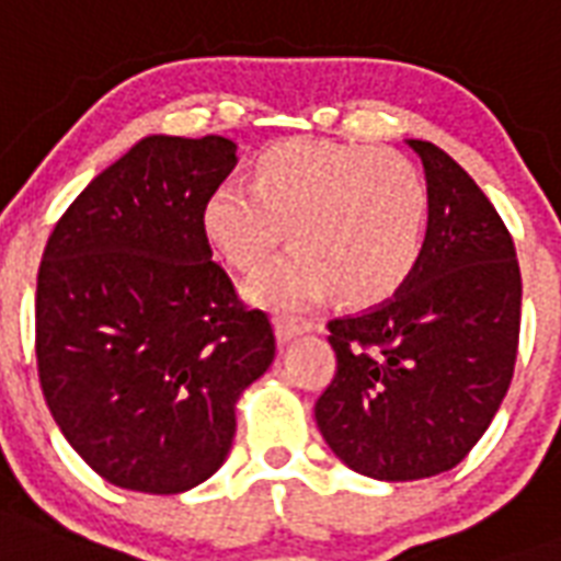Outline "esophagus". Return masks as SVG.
Here are the masks:
<instances>
[{
    "label": "esophagus",
    "instance_id": "obj_1",
    "mask_svg": "<svg viewBox=\"0 0 561 561\" xmlns=\"http://www.w3.org/2000/svg\"><path fill=\"white\" fill-rule=\"evenodd\" d=\"M273 325H276V337H279L282 343L294 341V337H299V334H308L311 329H314L308 320H297V317H288V314H276Z\"/></svg>",
    "mask_w": 561,
    "mask_h": 561
}]
</instances>
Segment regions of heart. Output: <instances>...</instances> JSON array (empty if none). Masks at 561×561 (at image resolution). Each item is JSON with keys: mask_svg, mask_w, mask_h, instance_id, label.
Here are the masks:
<instances>
[{"mask_svg": "<svg viewBox=\"0 0 561 561\" xmlns=\"http://www.w3.org/2000/svg\"><path fill=\"white\" fill-rule=\"evenodd\" d=\"M250 297L271 308H306L334 297L378 306L413 276L427 232V188L392 151L329 139H288L259 153L253 186L227 180L203 203V232L220 259L259 271Z\"/></svg>", "mask_w": 561, "mask_h": 561, "instance_id": "obj_1", "label": "heart"}]
</instances>
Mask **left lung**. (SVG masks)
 Instances as JSON below:
<instances>
[{"label": "left lung", "instance_id": "1", "mask_svg": "<svg viewBox=\"0 0 561 561\" xmlns=\"http://www.w3.org/2000/svg\"><path fill=\"white\" fill-rule=\"evenodd\" d=\"M408 145L425 165V250L396 297L329 323L337 373L314 404L329 448L390 483L434 478L474 448L510 390L522 329L501 215L443 148Z\"/></svg>", "mask_w": 561, "mask_h": 561}]
</instances>
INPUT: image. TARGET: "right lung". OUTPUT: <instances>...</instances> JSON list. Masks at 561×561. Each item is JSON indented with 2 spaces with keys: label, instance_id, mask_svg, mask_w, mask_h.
<instances>
[{
  "label": "right lung",
  "instance_id": "obj_1",
  "mask_svg": "<svg viewBox=\"0 0 561 561\" xmlns=\"http://www.w3.org/2000/svg\"><path fill=\"white\" fill-rule=\"evenodd\" d=\"M224 136H145L55 224L37 273V373L81 460L178 495L224 466L238 396L276 355L264 311L211 262L203 203L236 169Z\"/></svg>",
  "mask_w": 561,
  "mask_h": 561
}]
</instances>
